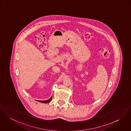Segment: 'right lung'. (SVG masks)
Wrapping results in <instances>:
<instances>
[{"instance_id":"1","label":"right lung","mask_w":131,"mask_h":131,"mask_svg":"<svg viewBox=\"0 0 131 131\" xmlns=\"http://www.w3.org/2000/svg\"><path fill=\"white\" fill-rule=\"evenodd\" d=\"M52 99V97H51V98H50V99H48V100H45V101H39V100H38L37 101H38V102H41V103H47L50 102L51 101Z\"/></svg>"}]
</instances>
